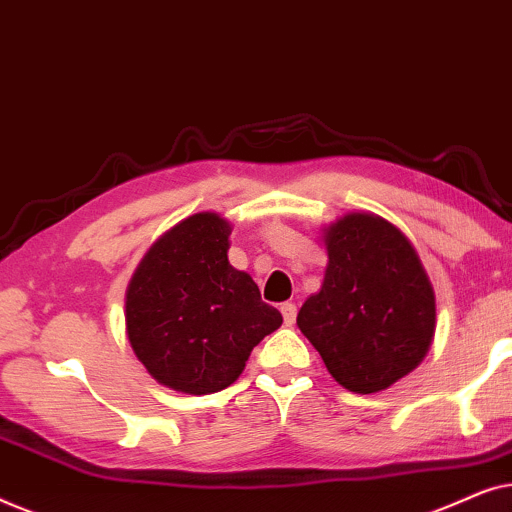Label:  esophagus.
<instances>
[{"instance_id": "34e87169", "label": "esophagus", "mask_w": 512, "mask_h": 512, "mask_svg": "<svg viewBox=\"0 0 512 512\" xmlns=\"http://www.w3.org/2000/svg\"><path fill=\"white\" fill-rule=\"evenodd\" d=\"M279 310H282V317H284V324H286V326H291L293 321H296L298 307L293 305V303H284L282 307H279Z\"/></svg>"}]
</instances>
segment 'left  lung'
<instances>
[{"label":"left lung","mask_w":512,"mask_h":512,"mask_svg":"<svg viewBox=\"0 0 512 512\" xmlns=\"http://www.w3.org/2000/svg\"><path fill=\"white\" fill-rule=\"evenodd\" d=\"M324 244V284L300 307L298 328L335 382L375 394L429 352L436 293L408 237L382 216H342L324 228Z\"/></svg>","instance_id":"obj_1"}]
</instances>
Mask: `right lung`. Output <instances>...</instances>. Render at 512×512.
Here are the masks:
<instances>
[{
	"instance_id": "obj_1",
	"label": "right lung",
	"mask_w": 512,
	"mask_h": 512,
	"mask_svg": "<svg viewBox=\"0 0 512 512\" xmlns=\"http://www.w3.org/2000/svg\"><path fill=\"white\" fill-rule=\"evenodd\" d=\"M230 223L200 212L160 235L125 291V333L153 380L205 396L242 375L251 349L282 326L247 272L228 263Z\"/></svg>"
}]
</instances>
